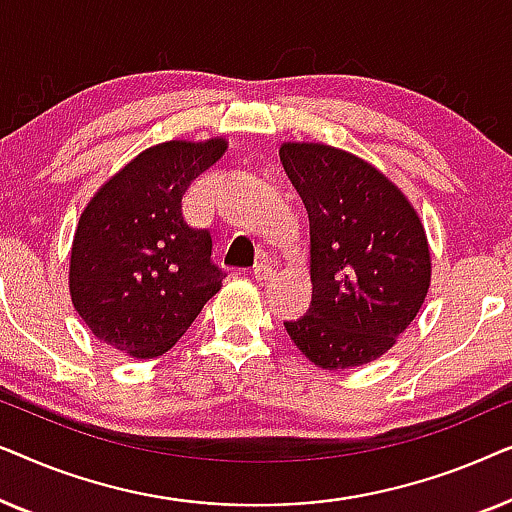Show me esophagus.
I'll use <instances>...</instances> for the list:
<instances>
[{
    "label": "esophagus",
    "instance_id": "34e87169",
    "mask_svg": "<svg viewBox=\"0 0 512 512\" xmlns=\"http://www.w3.org/2000/svg\"><path fill=\"white\" fill-rule=\"evenodd\" d=\"M254 275H256L258 282H270V279L277 275V270L272 268V265H270L268 261H261V263H258L256 268H254Z\"/></svg>",
    "mask_w": 512,
    "mask_h": 512
}]
</instances>
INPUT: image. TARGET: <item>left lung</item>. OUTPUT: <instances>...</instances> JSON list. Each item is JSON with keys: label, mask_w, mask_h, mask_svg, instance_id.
<instances>
[{"label": "left lung", "mask_w": 512, "mask_h": 512, "mask_svg": "<svg viewBox=\"0 0 512 512\" xmlns=\"http://www.w3.org/2000/svg\"><path fill=\"white\" fill-rule=\"evenodd\" d=\"M279 158L310 216L312 305L286 333L324 370L375 361L429 291L422 221L401 188L354 153L286 142Z\"/></svg>", "instance_id": "1"}]
</instances>
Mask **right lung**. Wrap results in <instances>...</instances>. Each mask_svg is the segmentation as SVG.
Returning a JSON list of instances; mask_svg holds the SVG:
<instances>
[{
	"label": "right lung",
	"instance_id": "right-lung-1",
	"mask_svg": "<svg viewBox=\"0 0 512 512\" xmlns=\"http://www.w3.org/2000/svg\"><path fill=\"white\" fill-rule=\"evenodd\" d=\"M228 144L165 142L116 172L83 209L69 261V293L95 338L135 359L174 347L221 289L212 233L191 228L181 198Z\"/></svg>",
	"mask_w": 512,
	"mask_h": 512
}]
</instances>
